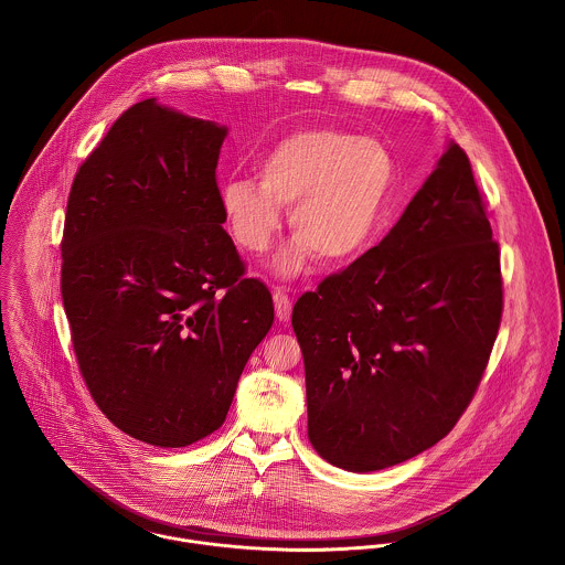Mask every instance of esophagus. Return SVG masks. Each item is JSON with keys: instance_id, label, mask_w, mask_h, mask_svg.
I'll use <instances>...</instances> for the list:
<instances>
[{"instance_id": "obj_1", "label": "esophagus", "mask_w": 565, "mask_h": 565, "mask_svg": "<svg viewBox=\"0 0 565 565\" xmlns=\"http://www.w3.org/2000/svg\"><path fill=\"white\" fill-rule=\"evenodd\" d=\"M274 309H276L278 322H289L291 320V300L282 289L274 291Z\"/></svg>"}]
</instances>
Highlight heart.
I'll use <instances>...</instances> for the list:
<instances>
[{
  "mask_svg": "<svg viewBox=\"0 0 565 565\" xmlns=\"http://www.w3.org/2000/svg\"><path fill=\"white\" fill-rule=\"evenodd\" d=\"M260 182L228 178L220 206L235 243L260 254L291 206L296 237L274 258L280 278L307 271L318 256L323 265H348L383 235L398 186V162L372 137L337 128H307L278 141L260 162Z\"/></svg>",
  "mask_w": 565,
  "mask_h": 565,
  "instance_id": "heart-1",
  "label": "heart"
}]
</instances>
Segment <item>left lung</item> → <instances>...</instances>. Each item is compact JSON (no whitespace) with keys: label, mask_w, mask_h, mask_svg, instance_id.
<instances>
[{"label":"left lung","mask_w":565,"mask_h":565,"mask_svg":"<svg viewBox=\"0 0 565 565\" xmlns=\"http://www.w3.org/2000/svg\"><path fill=\"white\" fill-rule=\"evenodd\" d=\"M500 316L498 243L450 141L387 237L294 307L313 448L363 475L435 446L472 401Z\"/></svg>","instance_id":"1"}]
</instances>
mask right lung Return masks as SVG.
<instances>
[{
  "mask_svg": "<svg viewBox=\"0 0 565 565\" xmlns=\"http://www.w3.org/2000/svg\"><path fill=\"white\" fill-rule=\"evenodd\" d=\"M226 126L157 97L128 108L76 173L63 305L82 376L126 435L182 448L217 430L274 323L243 278L215 167Z\"/></svg>",
  "mask_w": 565,
  "mask_h": 565,
  "instance_id": "add662e5",
  "label": "right lung"
}]
</instances>
